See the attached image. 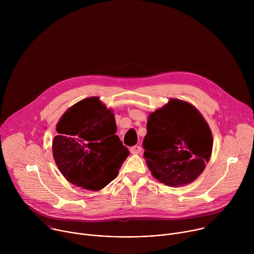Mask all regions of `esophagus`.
I'll use <instances>...</instances> for the list:
<instances>
[{
    "label": "esophagus",
    "instance_id": "esophagus-1",
    "mask_svg": "<svg viewBox=\"0 0 254 254\" xmlns=\"http://www.w3.org/2000/svg\"><path fill=\"white\" fill-rule=\"evenodd\" d=\"M141 152V147L140 146H133L130 148V153L133 155H137Z\"/></svg>",
    "mask_w": 254,
    "mask_h": 254
}]
</instances>
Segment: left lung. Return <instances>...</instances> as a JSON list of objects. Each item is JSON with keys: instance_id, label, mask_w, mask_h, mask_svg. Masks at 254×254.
Instances as JSON below:
<instances>
[{"instance_id": "left-lung-1", "label": "left lung", "mask_w": 254, "mask_h": 254, "mask_svg": "<svg viewBox=\"0 0 254 254\" xmlns=\"http://www.w3.org/2000/svg\"><path fill=\"white\" fill-rule=\"evenodd\" d=\"M143 158L154 178L170 187L195 181L209 162L213 136L197 108L171 98L149 115Z\"/></svg>"}]
</instances>
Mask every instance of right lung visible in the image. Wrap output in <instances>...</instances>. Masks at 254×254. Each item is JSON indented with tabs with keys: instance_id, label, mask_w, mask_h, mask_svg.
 Returning a JSON list of instances; mask_svg holds the SVG:
<instances>
[{
	"instance_id": "obj_1",
	"label": "right lung",
	"mask_w": 254,
	"mask_h": 254,
	"mask_svg": "<svg viewBox=\"0 0 254 254\" xmlns=\"http://www.w3.org/2000/svg\"><path fill=\"white\" fill-rule=\"evenodd\" d=\"M54 161L63 177L77 187L99 191L117 178L129 155L117 132L115 114L97 96L70 106L56 125Z\"/></svg>"
}]
</instances>
